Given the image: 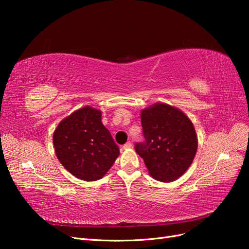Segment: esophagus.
Here are the masks:
<instances>
[{
	"label": "esophagus",
	"instance_id": "1",
	"mask_svg": "<svg viewBox=\"0 0 249 249\" xmlns=\"http://www.w3.org/2000/svg\"><path fill=\"white\" fill-rule=\"evenodd\" d=\"M132 145H133V143H132L131 141H127V142L125 143V144H124V146H123V147H124V149H127V148H131V147H132Z\"/></svg>",
	"mask_w": 249,
	"mask_h": 249
}]
</instances>
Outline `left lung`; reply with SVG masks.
Masks as SVG:
<instances>
[{
	"mask_svg": "<svg viewBox=\"0 0 249 249\" xmlns=\"http://www.w3.org/2000/svg\"><path fill=\"white\" fill-rule=\"evenodd\" d=\"M145 141L135 149L149 175L160 182H172L190 167L197 152V136L191 120L184 112L163 103L141 111Z\"/></svg>",
	"mask_w": 249,
	"mask_h": 249,
	"instance_id": "1",
	"label": "left lung"
}]
</instances>
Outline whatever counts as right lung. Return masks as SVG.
<instances>
[{"label":"right lung","mask_w":249,"mask_h":249,"mask_svg":"<svg viewBox=\"0 0 249 249\" xmlns=\"http://www.w3.org/2000/svg\"><path fill=\"white\" fill-rule=\"evenodd\" d=\"M53 143L64 168L86 182L102 178L119 156L117 144L102 123V112L89 106L60 122Z\"/></svg>","instance_id":"right-lung-1"}]
</instances>
